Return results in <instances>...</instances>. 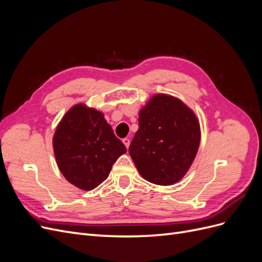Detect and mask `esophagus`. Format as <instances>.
Returning a JSON list of instances; mask_svg holds the SVG:
<instances>
[{
	"label": "esophagus",
	"instance_id": "34e87169",
	"mask_svg": "<svg viewBox=\"0 0 262 262\" xmlns=\"http://www.w3.org/2000/svg\"><path fill=\"white\" fill-rule=\"evenodd\" d=\"M122 142H123V144L125 145L126 149H128V148H129V146H130V140H129L128 138H125V139H123V140H122Z\"/></svg>",
	"mask_w": 262,
	"mask_h": 262
}]
</instances>
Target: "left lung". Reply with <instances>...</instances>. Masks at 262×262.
<instances>
[{
    "mask_svg": "<svg viewBox=\"0 0 262 262\" xmlns=\"http://www.w3.org/2000/svg\"><path fill=\"white\" fill-rule=\"evenodd\" d=\"M200 141V122L193 110L171 95L154 94L140 109L139 130L129 154L145 180L171 186L191 167Z\"/></svg>",
    "mask_w": 262,
    "mask_h": 262,
    "instance_id": "obj_1",
    "label": "left lung"
}]
</instances>
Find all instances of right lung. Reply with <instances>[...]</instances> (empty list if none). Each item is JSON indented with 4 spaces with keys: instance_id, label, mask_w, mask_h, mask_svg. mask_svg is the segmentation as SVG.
I'll list each match as a JSON object with an SVG mask.
<instances>
[{
    "instance_id": "obj_1",
    "label": "right lung",
    "mask_w": 262,
    "mask_h": 262,
    "mask_svg": "<svg viewBox=\"0 0 262 262\" xmlns=\"http://www.w3.org/2000/svg\"><path fill=\"white\" fill-rule=\"evenodd\" d=\"M52 146L62 175L84 191L105 181L115 162L126 152L104 113L83 102L71 107L62 117Z\"/></svg>"
}]
</instances>
